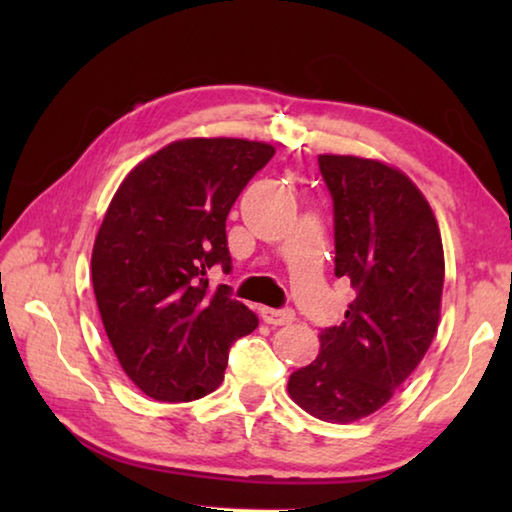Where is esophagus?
I'll list each match as a JSON object with an SVG mask.
<instances>
[{"mask_svg":"<svg viewBox=\"0 0 512 512\" xmlns=\"http://www.w3.org/2000/svg\"><path fill=\"white\" fill-rule=\"evenodd\" d=\"M262 318L266 320L268 325H289L296 320V314H293V309H262Z\"/></svg>","mask_w":512,"mask_h":512,"instance_id":"34e87169","label":"esophagus"}]
</instances>
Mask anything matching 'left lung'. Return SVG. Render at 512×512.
I'll return each mask as SVG.
<instances>
[{
    "label": "left lung",
    "instance_id": "left-lung-1",
    "mask_svg": "<svg viewBox=\"0 0 512 512\" xmlns=\"http://www.w3.org/2000/svg\"><path fill=\"white\" fill-rule=\"evenodd\" d=\"M334 203V273L357 298L320 332V354L289 377L300 409L354 422L381 409L436 336L445 282L443 239L409 176L357 155H318Z\"/></svg>",
    "mask_w": 512,
    "mask_h": 512
}]
</instances>
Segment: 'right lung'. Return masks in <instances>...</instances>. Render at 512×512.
I'll list each match as a JSON object with an SVG mask.
<instances>
[{"label":"right lung","mask_w":512,"mask_h":512,"mask_svg":"<svg viewBox=\"0 0 512 512\" xmlns=\"http://www.w3.org/2000/svg\"><path fill=\"white\" fill-rule=\"evenodd\" d=\"M275 149L235 137L164 146L128 173L92 248V287L121 368L158 402H192L223 381L230 345L257 327L228 284L225 219Z\"/></svg>","instance_id":"add662e5"}]
</instances>
